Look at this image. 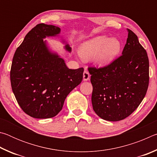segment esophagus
<instances>
[{"label":"esophagus","mask_w":157,"mask_h":157,"mask_svg":"<svg viewBox=\"0 0 157 157\" xmlns=\"http://www.w3.org/2000/svg\"><path fill=\"white\" fill-rule=\"evenodd\" d=\"M90 78V74L86 70H85L83 73V80L88 81Z\"/></svg>","instance_id":"obj_1"}]
</instances>
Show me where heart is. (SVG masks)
<instances>
[{
    "label": "heart",
    "mask_w": 157,
    "mask_h": 157,
    "mask_svg": "<svg viewBox=\"0 0 157 157\" xmlns=\"http://www.w3.org/2000/svg\"><path fill=\"white\" fill-rule=\"evenodd\" d=\"M121 48L122 44L118 38L100 35L83 42L79 46V55L85 60L93 58L98 67H105L115 59Z\"/></svg>",
    "instance_id": "1"
}]
</instances>
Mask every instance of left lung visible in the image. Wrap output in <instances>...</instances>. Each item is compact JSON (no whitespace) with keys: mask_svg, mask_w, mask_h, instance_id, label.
<instances>
[{"mask_svg":"<svg viewBox=\"0 0 157 157\" xmlns=\"http://www.w3.org/2000/svg\"><path fill=\"white\" fill-rule=\"evenodd\" d=\"M128 37L122 55L107 66L89 68L93 86V109L108 121L123 120L139 107L149 84V60L137 36L127 29Z\"/></svg>","mask_w":157,"mask_h":157,"instance_id":"obj_1","label":"left lung"}]
</instances>
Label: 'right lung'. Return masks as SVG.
<instances>
[{
	"instance_id": "1",
	"label": "right lung",
	"mask_w": 157,
	"mask_h": 157,
	"mask_svg": "<svg viewBox=\"0 0 157 157\" xmlns=\"http://www.w3.org/2000/svg\"><path fill=\"white\" fill-rule=\"evenodd\" d=\"M57 26L40 23L26 34L14 53L10 71L13 93L25 113L34 118H52L62 110L66 98L81 83L84 68L69 69L46 37L59 36ZM68 52L71 48L62 39Z\"/></svg>"
}]
</instances>
